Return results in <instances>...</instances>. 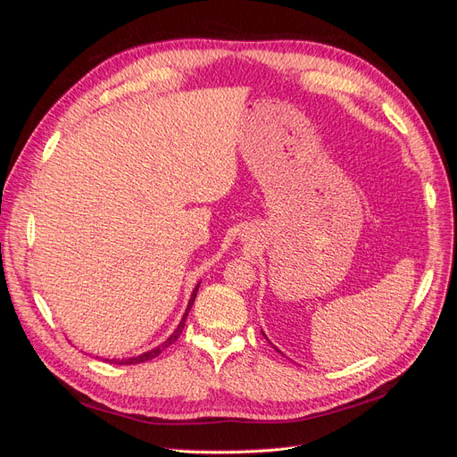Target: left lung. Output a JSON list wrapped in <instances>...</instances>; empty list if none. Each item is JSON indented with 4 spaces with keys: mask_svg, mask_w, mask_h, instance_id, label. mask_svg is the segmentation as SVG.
I'll use <instances>...</instances> for the list:
<instances>
[{
    "mask_svg": "<svg viewBox=\"0 0 457 457\" xmlns=\"http://www.w3.org/2000/svg\"><path fill=\"white\" fill-rule=\"evenodd\" d=\"M262 336H265V334H262ZM265 337H267V336H265Z\"/></svg>",
    "mask_w": 457,
    "mask_h": 457,
    "instance_id": "obj_1",
    "label": "left lung"
}]
</instances>
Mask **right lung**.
<instances>
[{
    "label": "right lung",
    "instance_id": "right-lung-1",
    "mask_svg": "<svg viewBox=\"0 0 457 457\" xmlns=\"http://www.w3.org/2000/svg\"><path fill=\"white\" fill-rule=\"evenodd\" d=\"M198 287H200V282L196 284V287H195V289H192V295H190V301H188L187 311H185V314H183V318H181V322H179V326L175 328L173 334H171L168 339H165L162 345H158V347L150 349V351H146V353H143V354H139V356H131V358H112V361H108V358H104V361H106V362H114V364H126V366H131V364H141V362L152 361V358H156L163 349H168L170 345H171V343H175V341H177V337L183 334L185 320H187V316H188L190 307L195 305V299H196V294H198Z\"/></svg>",
    "mask_w": 457,
    "mask_h": 457
}]
</instances>
